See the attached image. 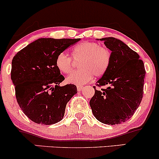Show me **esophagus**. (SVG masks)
Instances as JSON below:
<instances>
[{
    "label": "esophagus",
    "mask_w": 159,
    "mask_h": 159,
    "mask_svg": "<svg viewBox=\"0 0 159 159\" xmlns=\"http://www.w3.org/2000/svg\"><path fill=\"white\" fill-rule=\"evenodd\" d=\"M83 89V86H77V91L78 92H81V90Z\"/></svg>",
    "instance_id": "obj_1"
}]
</instances>
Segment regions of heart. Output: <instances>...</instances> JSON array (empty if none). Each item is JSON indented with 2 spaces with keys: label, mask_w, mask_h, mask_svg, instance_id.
Segmentation results:
<instances>
[{
  "label": "heart",
  "mask_w": 159,
  "mask_h": 159,
  "mask_svg": "<svg viewBox=\"0 0 159 159\" xmlns=\"http://www.w3.org/2000/svg\"><path fill=\"white\" fill-rule=\"evenodd\" d=\"M73 58L80 60V70L73 72L66 78L71 84L83 85L93 78L103 76L111 63V53L107 48L100 47L95 42H83L73 48ZM73 60L64 52L60 53L56 58V66L59 71L68 74L73 70Z\"/></svg>",
  "instance_id": "obj_1"
}]
</instances>
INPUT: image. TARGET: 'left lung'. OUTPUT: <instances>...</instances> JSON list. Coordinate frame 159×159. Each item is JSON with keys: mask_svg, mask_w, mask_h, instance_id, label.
<instances>
[{"mask_svg": "<svg viewBox=\"0 0 159 159\" xmlns=\"http://www.w3.org/2000/svg\"><path fill=\"white\" fill-rule=\"evenodd\" d=\"M111 53V63L96 86L89 101L93 115L99 122L116 125L130 119L138 109L143 95L145 70L139 55L120 40L114 37L99 39Z\"/></svg>", "mask_w": 159, "mask_h": 159, "instance_id": "1", "label": "left lung"}]
</instances>
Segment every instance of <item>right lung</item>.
I'll return each instance as SVG.
<instances>
[{"label": "right lung", "instance_id": "obj_1", "mask_svg": "<svg viewBox=\"0 0 159 159\" xmlns=\"http://www.w3.org/2000/svg\"><path fill=\"white\" fill-rule=\"evenodd\" d=\"M80 40L40 38L13 58L11 76L17 103L33 122L52 125L64 116L66 104L77 89L73 84L60 86L65 78L56 66V58Z\"/></svg>", "mask_w": 159, "mask_h": 159}]
</instances>
